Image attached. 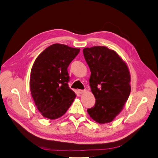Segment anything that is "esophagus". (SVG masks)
Segmentation results:
<instances>
[{"mask_svg": "<svg viewBox=\"0 0 158 158\" xmlns=\"http://www.w3.org/2000/svg\"><path fill=\"white\" fill-rule=\"evenodd\" d=\"M85 91H86V90H81V89L78 90V92L79 94H84V93H85Z\"/></svg>", "mask_w": 158, "mask_h": 158, "instance_id": "esophagus-1", "label": "esophagus"}]
</instances>
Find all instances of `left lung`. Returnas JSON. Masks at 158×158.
Segmentation results:
<instances>
[{"instance_id": "8db88e82", "label": "left lung", "mask_w": 158, "mask_h": 158, "mask_svg": "<svg viewBox=\"0 0 158 158\" xmlns=\"http://www.w3.org/2000/svg\"><path fill=\"white\" fill-rule=\"evenodd\" d=\"M91 71L89 85L95 106L87 112L97 123L111 122L122 111L131 92V77L126 63L106 47L95 46L83 50Z\"/></svg>"}]
</instances>
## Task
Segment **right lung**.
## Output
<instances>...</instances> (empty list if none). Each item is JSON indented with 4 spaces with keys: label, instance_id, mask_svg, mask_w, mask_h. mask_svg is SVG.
Returning <instances> with one entry per match:
<instances>
[{
    "label": "right lung",
    "instance_id": "add662e5",
    "mask_svg": "<svg viewBox=\"0 0 158 158\" xmlns=\"http://www.w3.org/2000/svg\"><path fill=\"white\" fill-rule=\"evenodd\" d=\"M80 48L56 43L47 47L36 59L31 69L30 89L38 110L44 118H59L75 98L68 85L67 67Z\"/></svg>",
    "mask_w": 158,
    "mask_h": 158
}]
</instances>
